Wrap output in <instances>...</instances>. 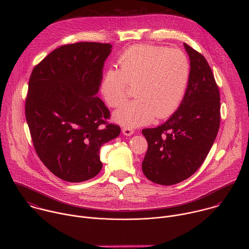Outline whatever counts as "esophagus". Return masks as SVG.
Returning a JSON list of instances; mask_svg holds the SVG:
<instances>
[{
    "label": "esophagus",
    "mask_w": 249,
    "mask_h": 249,
    "mask_svg": "<svg viewBox=\"0 0 249 249\" xmlns=\"http://www.w3.org/2000/svg\"><path fill=\"white\" fill-rule=\"evenodd\" d=\"M122 133L126 136H131L132 134H134V130L132 128H129V127H124L122 129Z\"/></svg>",
    "instance_id": "obj_1"
}]
</instances>
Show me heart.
Returning <instances> with one entry per match:
<instances>
[{
  "instance_id": "heart-1",
  "label": "heart",
  "mask_w": 249,
  "mask_h": 249,
  "mask_svg": "<svg viewBox=\"0 0 249 249\" xmlns=\"http://www.w3.org/2000/svg\"><path fill=\"white\" fill-rule=\"evenodd\" d=\"M118 70L103 75L100 91L110 107H119L135 87V100L114 113V119L128 127L149 124L156 117L164 119L178 107L185 94L190 62L179 49L165 46L133 45L118 59Z\"/></svg>"
}]
</instances>
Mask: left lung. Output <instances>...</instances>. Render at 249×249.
Returning a JSON list of instances; mask_svg holds the SVG:
<instances>
[{
	"label": "left lung",
	"instance_id": "obj_1",
	"mask_svg": "<svg viewBox=\"0 0 249 249\" xmlns=\"http://www.w3.org/2000/svg\"><path fill=\"white\" fill-rule=\"evenodd\" d=\"M190 77L184 97L164 123L142 130L148 151L142 169L148 179L173 185L190 177L203 163L221 122L220 90L205 57L184 43Z\"/></svg>",
	"mask_w": 249,
	"mask_h": 249
}]
</instances>
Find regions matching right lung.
<instances>
[{
  "instance_id": "right-lung-1",
  "label": "right lung",
  "mask_w": 249,
  "mask_h": 249,
  "mask_svg": "<svg viewBox=\"0 0 249 249\" xmlns=\"http://www.w3.org/2000/svg\"><path fill=\"white\" fill-rule=\"evenodd\" d=\"M111 45L65 44L33 68L25 98V118L33 147L59 178L82 182L101 169L103 144L120 134L110 111L95 94Z\"/></svg>"
}]
</instances>
